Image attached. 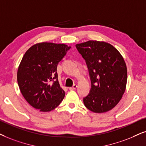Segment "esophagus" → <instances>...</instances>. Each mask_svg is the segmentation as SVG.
Listing matches in <instances>:
<instances>
[{
    "label": "esophagus",
    "instance_id": "34e87169",
    "mask_svg": "<svg viewBox=\"0 0 146 146\" xmlns=\"http://www.w3.org/2000/svg\"><path fill=\"white\" fill-rule=\"evenodd\" d=\"M76 88H77V85L75 84L73 87H70V88H69V89L70 90H74L76 89Z\"/></svg>",
    "mask_w": 146,
    "mask_h": 146
}]
</instances>
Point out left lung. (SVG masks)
<instances>
[{
	"label": "left lung",
	"instance_id": "obj_1",
	"mask_svg": "<svg viewBox=\"0 0 146 146\" xmlns=\"http://www.w3.org/2000/svg\"><path fill=\"white\" fill-rule=\"evenodd\" d=\"M75 46L86 60L91 80L84 105L96 113L110 110L122 98L126 88L127 71L123 56L104 42L90 40Z\"/></svg>",
	"mask_w": 146,
	"mask_h": 146
}]
</instances>
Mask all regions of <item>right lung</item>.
Masks as SVG:
<instances>
[{"instance_id": "add662e5", "label": "right lung", "mask_w": 146, "mask_h": 146, "mask_svg": "<svg viewBox=\"0 0 146 146\" xmlns=\"http://www.w3.org/2000/svg\"><path fill=\"white\" fill-rule=\"evenodd\" d=\"M71 48L64 44L42 42L26 51L18 68L17 82L24 98L41 112L56 108L64 97L57 65Z\"/></svg>"}]
</instances>
